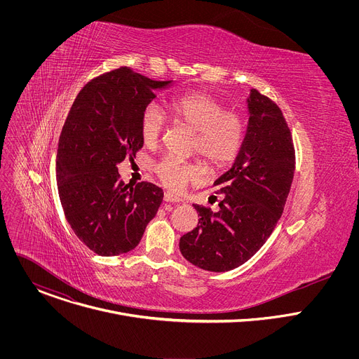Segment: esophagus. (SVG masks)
Returning a JSON list of instances; mask_svg holds the SVG:
<instances>
[{
    "mask_svg": "<svg viewBox=\"0 0 359 359\" xmlns=\"http://www.w3.org/2000/svg\"><path fill=\"white\" fill-rule=\"evenodd\" d=\"M163 200L168 201V203H180V201H182L179 197L173 196L172 193H165V194H163Z\"/></svg>",
    "mask_w": 359,
    "mask_h": 359,
    "instance_id": "esophagus-1",
    "label": "esophagus"
}]
</instances>
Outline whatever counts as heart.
I'll return each mask as SVG.
<instances>
[{
	"label": "heart",
	"instance_id": "obj_1",
	"mask_svg": "<svg viewBox=\"0 0 359 359\" xmlns=\"http://www.w3.org/2000/svg\"><path fill=\"white\" fill-rule=\"evenodd\" d=\"M170 118L193 132V150L215 169H223L238 155L245 136V123L240 114L226 111L217 97L204 92H189L169 102ZM140 137L146 146H155L163 132V118L155 105L144 108L140 116ZM155 173L163 186L182 191L189 183L200 182L206 170L194 162L166 156L155 165Z\"/></svg>",
	"mask_w": 359,
	"mask_h": 359
}]
</instances>
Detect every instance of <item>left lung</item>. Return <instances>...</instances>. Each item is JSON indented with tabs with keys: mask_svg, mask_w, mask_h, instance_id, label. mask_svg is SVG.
Segmentation results:
<instances>
[{
	"mask_svg": "<svg viewBox=\"0 0 359 359\" xmlns=\"http://www.w3.org/2000/svg\"><path fill=\"white\" fill-rule=\"evenodd\" d=\"M243 146L231 166L216 182L219 210L193 204L197 227L180 237L179 248L193 266L230 271L257 252L280 220L294 177L291 132L277 104L251 89Z\"/></svg>",
	"mask_w": 359,
	"mask_h": 359,
	"instance_id": "8db88e82",
	"label": "left lung"
}]
</instances>
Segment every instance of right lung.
<instances>
[{
	"label": "right lung",
	"mask_w": 359,
	"mask_h": 359,
	"mask_svg": "<svg viewBox=\"0 0 359 359\" xmlns=\"http://www.w3.org/2000/svg\"><path fill=\"white\" fill-rule=\"evenodd\" d=\"M172 83L122 67L88 82L68 114L57 153L60 198L76 237L102 257L133 250L163 200L156 184H125L118 165L143 146L142 112Z\"/></svg>",
	"instance_id": "add662e5"
}]
</instances>
